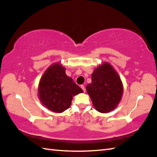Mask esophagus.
Segmentation results:
<instances>
[{"label": "esophagus", "instance_id": "obj_1", "mask_svg": "<svg viewBox=\"0 0 157 157\" xmlns=\"http://www.w3.org/2000/svg\"><path fill=\"white\" fill-rule=\"evenodd\" d=\"M80 87H81V88H82V90H83V91H84V92H85V91H86V88H85L84 85H83V84H82V85H81V86H80Z\"/></svg>", "mask_w": 157, "mask_h": 157}]
</instances>
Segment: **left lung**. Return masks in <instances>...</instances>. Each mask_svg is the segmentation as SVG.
<instances>
[{"label": "left lung", "mask_w": 157, "mask_h": 157, "mask_svg": "<svg viewBox=\"0 0 157 157\" xmlns=\"http://www.w3.org/2000/svg\"><path fill=\"white\" fill-rule=\"evenodd\" d=\"M92 82L86 89L97 111L107 113L113 110L122 98L123 84L109 63H104L92 73Z\"/></svg>", "instance_id": "obj_1"}]
</instances>
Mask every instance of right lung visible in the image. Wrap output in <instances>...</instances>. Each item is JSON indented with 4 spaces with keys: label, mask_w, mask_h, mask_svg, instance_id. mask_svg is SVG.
Wrapping results in <instances>:
<instances>
[{
    "label": "right lung",
    "mask_w": 157,
    "mask_h": 157,
    "mask_svg": "<svg viewBox=\"0 0 157 157\" xmlns=\"http://www.w3.org/2000/svg\"><path fill=\"white\" fill-rule=\"evenodd\" d=\"M83 91L66 75L59 63L52 64L42 76L39 85V98L49 110L61 113L70 107L73 96Z\"/></svg>",
    "instance_id": "add662e5"
}]
</instances>
